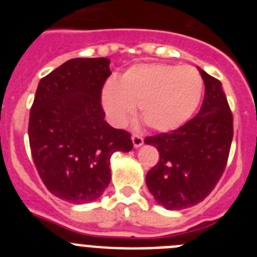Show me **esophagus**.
<instances>
[{"instance_id":"esophagus-1","label":"esophagus","mask_w":257,"mask_h":257,"mask_svg":"<svg viewBox=\"0 0 257 257\" xmlns=\"http://www.w3.org/2000/svg\"><path fill=\"white\" fill-rule=\"evenodd\" d=\"M131 139H133L134 147H135V148H139V147H142L143 143H144V139H143V136L139 135V134H134Z\"/></svg>"}]
</instances>
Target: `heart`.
Listing matches in <instances>:
<instances>
[{
  "label": "heart",
  "instance_id": "obj_1",
  "mask_svg": "<svg viewBox=\"0 0 257 257\" xmlns=\"http://www.w3.org/2000/svg\"><path fill=\"white\" fill-rule=\"evenodd\" d=\"M203 94V79L192 67L171 64L134 65L109 79L101 90V104L109 121L123 126L138 104L144 123L154 131H171L192 117Z\"/></svg>",
  "mask_w": 257,
  "mask_h": 257
}]
</instances>
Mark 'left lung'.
Masks as SVG:
<instances>
[{"instance_id": "1", "label": "left lung", "mask_w": 257, "mask_h": 257, "mask_svg": "<svg viewBox=\"0 0 257 257\" xmlns=\"http://www.w3.org/2000/svg\"><path fill=\"white\" fill-rule=\"evenodd\" d=\"M205 99L198 114L171 133L145 138L160 160L147 174V187L158 205L183 210L202 202L225 170L233 139V114L221 82L199 69Z\"/></svg>"}]
</instances>
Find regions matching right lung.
Masks as SVG:
<instances>
[{
    "instance_id": "add662e5",
    "label": "right lung",
    "mask_w": 257,
    "mask_h": 257,
    "mask_svg": "<svg viewBox=\"0 0 257 257\" xmlns=\"http://www.w3.org/2000/svg\"><path fill=\"white\" fill-rule=\"evenodd\" d=\"M106 58L65 61L41 79L29 113L33 162L45 187L72 203H87L110 183V157L133 149L131 134L104 119Z\"/></svg>"
}]
</instances>
